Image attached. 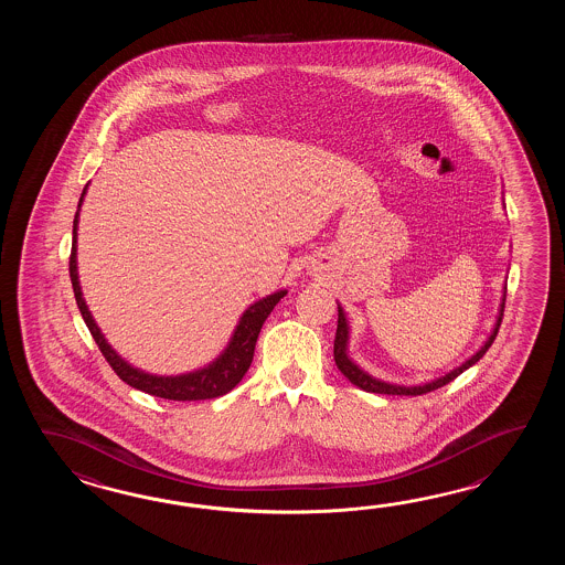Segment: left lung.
<instances>
[{
  "label": "left lung",
  "mask_w": 565,
  "mask_h": 565,
  "mask_svg": "<svg viewBox=\"0 0 565 565\" xmlns=\"http://www.w3.org/2000/svg\"><path fill=\"white\" fill-rule=\"evenodd\" d=\"M503 312H504V299L503 305H501V312H499V321H497V327H494V331H492V335L489 337V341L484 343V348H480L479 353L477 355H472L469 361H465L460 367H457L455 372L446 373L445 377H438V380H434L430 384L426 385H416V387H404V385H392L385 384V382H380V380H373L372 375H367L365 372H361L360 367L353 363V361L349 360L348 353H345V349H348V321H345V315L341 311V307H339V319H337V333H335V345H333V358H335L337 367H339V372L343 373L345 377H348L349 382L353 385H358L360 390H365V392H372V394H387V396H422V394H428V392H434V390H438V387H443V385L450 384L452 380H457L460 373L465 372V370H469L470 365H475L477 361L489 351V348L492 345V341H494V337L499 333V327L503 323Z\"/></svg>",
  "instance_id": "1"
}]
</instances>
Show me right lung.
<instances>
[{"label":"right lung","instance_id":"right-lung-1","mask_svg":"<svg viewBox=\"0 0 565 565\" xmlns=\"http://www.w3.org/2000/svg\"><path fill=\"white\" fill-rule=\"evenodd\" d=\"M86 192V188H85ZM83 192V195H85ZM81 195V202H83ZM76 224H78V212L74 217L73 226V250H71V280H73L74 299L81 309V315L85 319L86 327L90 335L100 349L103 358L107 360L113 372L119 375L125 384L131 385L135 390H141L149 396L163 397V399H173V402H195V399H212V397L224 396L228 394L232 387L241 384L244 373L248 372L253 363L254 348L256 339L265 324L266 317L275 309L278 300L287 295V290H278L275 295L266 299L254 302L248 311L242 315L241 324L236 327L234 337L230 341L228 349L217 358L212 365L200 372L188 373V375H178V377H157L149 373L139 372L131 367L129 363L120 360L119 355L108 348L105 337L100 335L90 312L86 309L81 285H78V275H76Z\"/></svg>","mask_w":565,"mask_h":565}]
</instances>
